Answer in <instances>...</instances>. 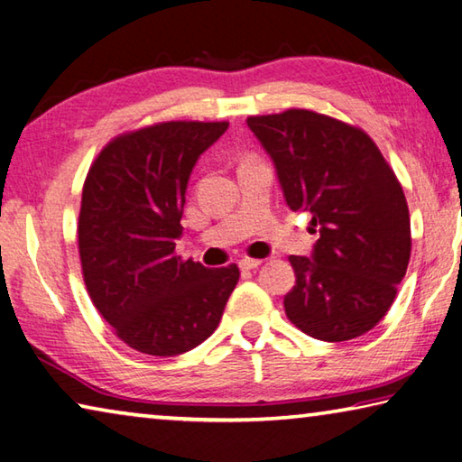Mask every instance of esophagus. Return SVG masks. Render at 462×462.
I'll return each instance as SVG.
<instances>
[{
    "mask_svg": "<svg viewBox=\"0 0 462 462\" xmlns=\"http://www.w3.org/2000/svg\"><path fill=\"white\" fill-rule=\"evenodd\" d=\"M261 259H248V256H245V259H242L238 264H240V269L242 271H250V269H256V267H261Z\"/></svg>",
    "mask_w": 462,
    "mask_h": 462,
    "instance_id": "esophagus-1",
    "label": "esophagus"
}]
</instances>
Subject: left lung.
<instances>
[{
  "label": "left lung",
  "instance_id": "8db88e82",
  "mask_svg": "<svg viewBox=\"0 0 462 462\" xmlns=\"http://www.w3.org/2000/svg\"><path fill=\"white\" fill-rule=\"evenodd\" d=\"M275 162L287 206L306 209L319 238L311 259L289 256V322L311 338L344 342L373 330L408 271V201L393 169L358 126L311 109L248 116Z\"/></svg>",
  "mask_w": 462,
  "mask_h": 462
}]
</instances>
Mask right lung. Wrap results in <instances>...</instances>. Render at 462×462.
Returning <instances> with one entry per match:
<instances>
[{"instance_id": "obj_1", "label": "right lung", "mask_w": 462, "mask_h": 462, "mask_svg": "<svg viewBox=\"0 0 462 462\" xmlns=\"http://www.w3.org/2000/svg\"><path fill=\"white\" fill-rule=\"evenodd\" d=\"M228 122H159L101 148L85 177L77 242L93 306L130 348L187 353L214 334L236 264L208 269L175 253L193 165Z\"/></svg>"}]
</instances>
